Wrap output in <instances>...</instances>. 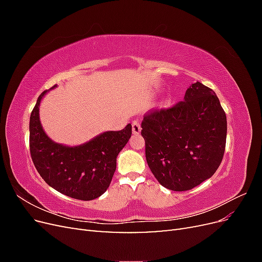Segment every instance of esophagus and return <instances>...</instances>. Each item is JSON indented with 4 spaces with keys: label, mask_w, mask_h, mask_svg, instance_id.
<instances>
[{
    "label": "esophagus",
    "mask_w": 262,
    "mask_h": 262,
    "mask_svg": "<svg viewBox=\"0 0 262 262\" xmlns=\"http://www.w3.org/2000/svg\"><path fill=\"white\" fill-rule=\"evenodd\" d=\"M132 132H133L134 134H139V133L141 132V124H140L139 121L134 120V121L132 122Z\"/></svg>",
    "instance_id": "1"
}]
</instances>
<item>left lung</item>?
Returning a JSON list of instances; mask_svg holds the SVG:
<instances>
[{"label": "left lung", "instance_id": "1", "mask_svg": "<svg viewBox=\"0 0 262 262\" xmlns=\"http://www.w3.org/2000/svg\"><path fill=\"white\" fill-rule=\"evenodd\" d=\"M141 128L150 171L173 191L199 186L223 160L226 115L215 93L200 82L190 86L178 104L145 114Z\"/></svg>", "mask_w": 262, "mask_h": 262}]
</instances>
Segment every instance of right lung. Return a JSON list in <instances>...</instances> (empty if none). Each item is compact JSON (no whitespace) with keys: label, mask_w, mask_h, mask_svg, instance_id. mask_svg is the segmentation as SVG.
Here are the masks:
<instances>
[{"label":"right lung","mask_w":262,"mask_h":262,"mask_svg":"<svg viewBox=\"0 0 262 262\" xmlns=\"http://www.w3.org/2000/svg\"><path fill=\"white\" fill-rule=\"evenodd\" d=\"M47 92L38 97L30 115L31 160L39 175L57 191L77 200L96 199L112 182L117 156L131 138L132 125L104 132L78 146L55 143L45 133L39 119V105Z\"/></svg>","instance_id":"obj_1"}]
</instances>
